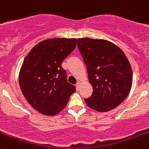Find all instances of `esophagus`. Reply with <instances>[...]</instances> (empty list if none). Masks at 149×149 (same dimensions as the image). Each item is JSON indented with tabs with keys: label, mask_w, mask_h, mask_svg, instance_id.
Listing matches in <instances>:
<instances>
[{
	"label": "esophagus",
	"mask_w": 149,
	"mask_h": 149,
	"mask_svg": "<svg viewBox=\"0 0 149 149\" xmlns=\"http://www.w3.org/2000/svg\"><path fill=\"white\" fill-rule=\"evenodd\" d=\"M76 86V88H77V90H79L80 89V87H81V82H77V84H75Z\"/></svg>",
	"instance_id": "1"
}]
</instances>
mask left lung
Here are the masks:
<instances>
[{
  "mask_svg": "<svg viewBox=\"0 0 149 149\" xmlns=\"http://www.w3.org/2000/svg\"><path fill=\"white\" fill-rule=\"evenodd\" d=\"M78 47L93 87L84 102L97 111H108L125 99L132 84L130 63L119 47L105 40L78 39Z\"/></svg>",
  "mask_w": 149,
  "mask_h": 149,
  "instance_id": "obj_1",
  "label": "left lung"
}]
</instances>
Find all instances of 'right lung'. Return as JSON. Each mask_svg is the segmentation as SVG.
<instances>
[{"label":"right lung","instance_id":"right-lung-1","mask_svg":"<svg viewBox=\"0 0 149 149\" xmlns=\"http://www.w3.org/2000/svg\"><path fill=\"white\" fill-rule=\"evenodd\" d=\"M75 38H53L35 45L26 56L19 74L21 91L35 110L55 115L67 105L76 91L67 81L63 60L76 47Z\"/></svg>","mask_w":149,"mask_h":149}]
</instances>
